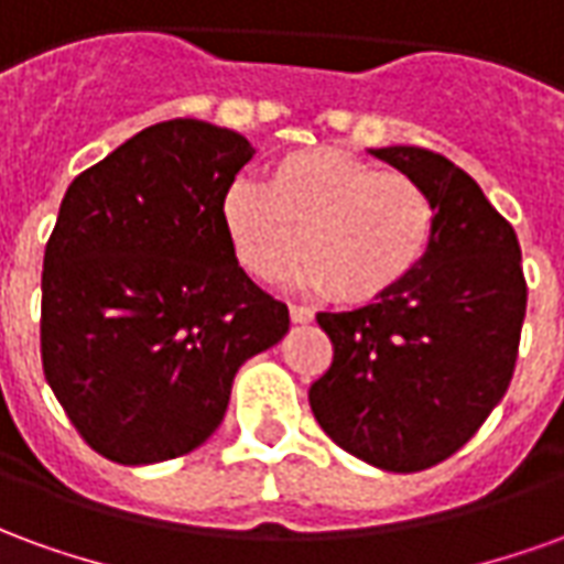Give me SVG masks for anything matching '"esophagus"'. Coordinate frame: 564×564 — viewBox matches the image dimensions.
I'll list each match as a JSON object with an SVG mask.
<instances>
[{"label":"esophagus","instance_id":"esophagus-1","mask_svg":"<svg viewBox=\"0 0 564 564\" xmlns=\"http://www.w3.org/2000/svg\"><path fill=\"white\" fill-rule=\"evenodd\" d=\"M290 319H293V323H311V319H314V311L305 305H290Z\"/></svg>","mask_w":564,"mask_h":564}]
</instances>
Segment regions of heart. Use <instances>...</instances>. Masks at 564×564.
I'll list each match as a JSON object with an SVG mask.
<instances>
[{"mask_svg":"<svg viewBox=\"0 0 564 564\" xmlns=\"http://www.w3.org/2000/svg\"><path fill=\"white\" fill-rule=\"evenodd\" d=\"M223 232L259 281H274L305 247L302 281L344 305H368L414 278L432 250L435 198L404 172L341 148L290 150L265 186L235 181L220 202Z\"/></svg>","mask_w":564,"mask_h":564,"instance_id":"1","label":"heart"}]
</instances>
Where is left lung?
I'll return each mask as SVG.
<instances>
[{"label":"left lung","instance_id":"left-lung-1","mask_svg":"<svg viewBox=\"0 0 564 564\" xmlns=\"http://www.w3.org/2000/svg\"><path fill=\"white\" fill-rule=\"evenodd\" d=\"M371 153L435 198V241L387 299L317 314L332 366L307 402L338 447L411 474L449 459L505 399L529 290L513 226L459 165L423 148Z\"/></svg>","mask_w":564,"mask_h":564}]
</instances>
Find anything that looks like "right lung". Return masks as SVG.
<instances>
[{
    "instance_id": "right-lung-1",
    "label": "right lung",
    "mask_w": 564,
    "mask_h": 564,
    "mask_svg": "<svg viewBox=\"0 0 564 564\" xmlns=\"http://www.w3.org/2000/svg\"><path fill=\"white\" fill-rule=\"evenodd\" d=\"M250 156L245 135L177 117L68 184L44 247L42 368L105 459L150 465L205 444L235 371L290 329L223 232V193Z\"/></svg>"
}]
</instances>
